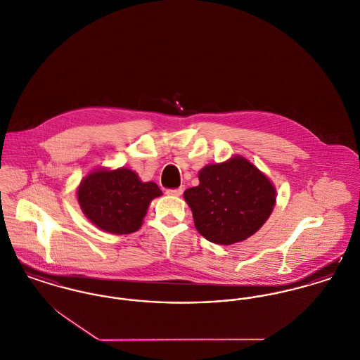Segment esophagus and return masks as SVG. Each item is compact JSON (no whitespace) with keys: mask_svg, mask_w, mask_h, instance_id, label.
I'll return each mask as SVG.
<instances>
[{"mask_svg":"<svg viewBox=\"0 0 360 360\" xmlns=\"http://www.w3.org/2000/svg\"><path fill=\"white\" fill-rule=\"evenodd\" d=\"M185 191V188H178V189H172V191H167V194L169 195H175V197H179L182 193Z\"/></svg>","mask_w":360,"mask_h":360,"instance_id":"esophagus-1","label":"esophagus"}]
</instances>
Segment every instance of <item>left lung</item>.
Returning <instances> with one entry per match:
<instances>
[{
	"mask_svg": "<svg viewBox=\"0 0 360 360\" xmlns=\"http://www.w3.org/2000/svg\"><path fill=\"white\" fill-rule=\"evenodd\" d=\"M198 181L184 197L197 231L212 243L233 245L250 238L275 208L274 182L240 155L207 165Z\"/></svg>",
	"mask_w": 360,
	"mask_h": 360,
	"instance_id": "obj_1",
	"label": "left lung"
}]
</instances>
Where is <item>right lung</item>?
Returning a JSON list of instances; mask_svg holds the SVG:
<instances>
[{
  "mask_svg": "<svg viewBox=\"0 0 360 360\" xmlns=\"http://www.w3.org/2000/svg\"><path fill=\"white\" fill-rule=\"evenodd\" d=\"M162 194L155 182H143L133 169L101 167L82 179L77 201L92 224L122 235L140 230L150 201Z\"/></svg>",
  "mask_w": 360,
  "mask_h": 360,
  "instance_id": "obj_1",
  "label": "right lung"
}]
</instances>
